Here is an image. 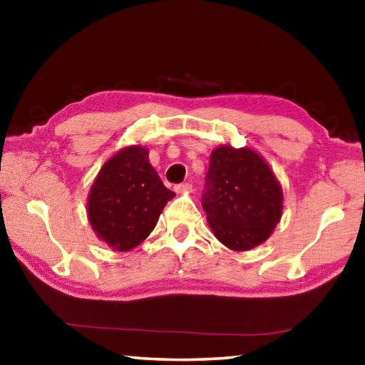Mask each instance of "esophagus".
<instances>
[{"mask_svg":"<svg viewBox=\"0 0 365 365\" xmlns=\"http://www.w3.org/2000/svg\"><path fill=\"white\" fill-rule=\"evenodd\" d=\"M191 185L190 183H180V185H175V191L177 193H190L191 191Z\"/></svg>","mask_w":365,"mask_h":365,"instance_id":"esophagus-1","label":"esophagus"}]
</instances>
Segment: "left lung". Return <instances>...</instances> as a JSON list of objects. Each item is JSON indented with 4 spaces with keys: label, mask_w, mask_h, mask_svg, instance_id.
Masks as SVG:
<instances>
[{
    "label": "left lung",
    "mask_w": 365,
    "mask_h": 365,
    "mask_svg": "<svg viewBox=\"0 0 365 365\" xmlns=\"http://www.w3.org/2000/svg\"><path fill=\"white\" fill-rule=\"evenodd\" d=\"M201 202L215 238L233 251H248L280 222L283 193L256 151L225 145L211 153Z\"/></svg>",
    "instance_id": "1"
}]
</instances>
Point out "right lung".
Returning <instances> with one entry per match:
<instances>
[{
	"label": "right lung",
	"instance_id": "right-lung-1",
	"mask_svg": "<svg viewBox=\"0 0 365 365\" xmlns=\"http://www.w3.org/2000/svg\"><path fill=\"white\" fill-rule=\"evenodd\" d=\"M174 196L150 164L146 148L127 146L104 163L91 185L90 225L109 248L130 251L148 238Z\"/></svg>",
	"mask_w": 365,
	"mask_h": 365
}]
</instances>
